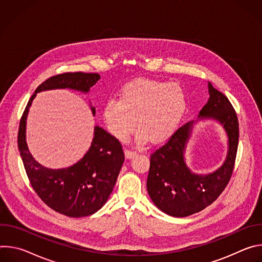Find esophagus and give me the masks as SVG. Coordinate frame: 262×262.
Instances as JSON below:
<instances>
[{
  "label": "esophagus",
  "instance_id": "esophagus-1",
  "mask_svg": "<svg viewBox=\"0 0 262 262\" xmlns=\"http://www.w3.org/2000/svg\"><path fill=\"white\" fill-rule=\"evenodd\" d=\"M124 155H125L126 159H132V158H134L137 155V152L133 151V150H129V149H125Z\"/></svg>",
  "mask_w": 262,
  "mask_h": 262
}]
</instances>
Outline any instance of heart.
Here are the masks:
<instances>
[{
	"label": "heart",
	"mask_w": 262,
	"mask_h": 262,
	"mask_svg": "<svg viewBox=\"0 0 262 262\" xmlns=\"http://www.w3.org/2000/svg\"><path fill=\"white\" fill-rule=\"evenodd\" d=\"M186 105L185 93L178 84L138 79L120 89L117 100L104 103L102 119L110 134L121 142L137 125L138 142L160 143L176 130Z\"/></svg>",
	"instance_id": "b5f03b06"
}]
</instances>
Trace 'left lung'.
Listing matches in <instances>:
<instances>
[{"mask_svg": "<svg viewBox=\"0 0 262 262\" xmlns=\"http://www.w3.org/2000/svg\"><path fill=\"white\" fill-rule=\"evenodd\" d=\"M209 99L199 117L217 120L228 136V155L215 172L198 175L184 163L183 152L193 122L180 126L169 140L150 156L147 191L154 203L165 213L183 217L199 212L223 193L234 169L238 146V119L231 102L208 83Z\"/></svg>", "mask_w": 262, "mask_h": 262, "instance_id": "obj_1", "label": "left lung"}]
</instances>
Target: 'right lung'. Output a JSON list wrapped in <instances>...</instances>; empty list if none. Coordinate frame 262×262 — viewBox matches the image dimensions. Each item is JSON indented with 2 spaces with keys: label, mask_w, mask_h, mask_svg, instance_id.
<instances>
[{
  "label": "right lung",
  "mask_w": 262,
  "mask_h": 262,
  "mask_svg": "<svg viewBox=\"0 0 262 262\" xmlns=\"http://www.w3.org/2000/svg\"><path fill=\"white\" fill-rule=\"evenodd\" d=\"M100 79L98 73L64 72L51 77L35 90L20 118L17 146L24 167L35 193L55 211L82 217L96 212L114 189L124 162L121 143L103 128L95 126L91 147L84 158L69 168L48 169L37 163L26 143V120L37 92L70 88L88 92ZM95 114V107H92Z\"/></svg>",
  "instance_id": "right-lung-1"
}]
</instances>
